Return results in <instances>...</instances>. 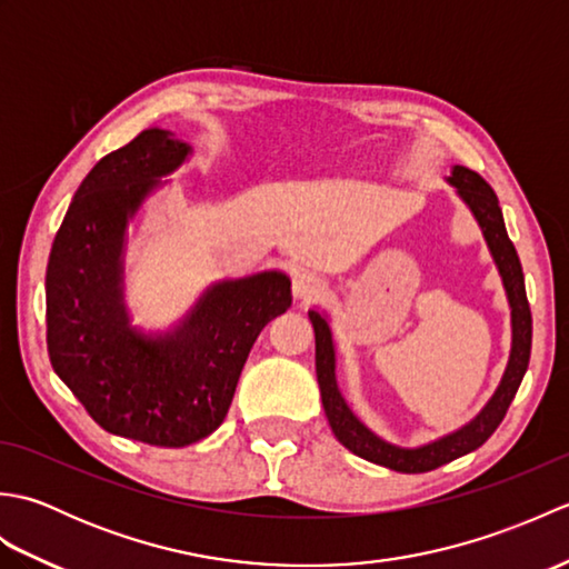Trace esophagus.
I'll return each instance as SVG.
<instances>
[{
    "label": "esophagus",
    "instance_id": "obj_1",
    "mask_svg": "<svg viewBox=\"0 0 569 569\" xmlns=\"http://www.w3.org/2000/svg\"><path fill=\"white\" fill-rule=\"evenodd\" d=\"M322 291H325V283L316 273L300 271L293 276V296L298 300H303V303H308V300H312V298H318Z\"/></svg>",
    "mask_w": 569,
    "mask_h": 569
}]
</instances>
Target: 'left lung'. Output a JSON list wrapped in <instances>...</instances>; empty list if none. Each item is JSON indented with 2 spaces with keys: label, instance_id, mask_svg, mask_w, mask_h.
<instances>
[{
  "label": "left lung",
  "instance_id": "obj_1",
  "mask_svg": "<svg viewBox=\"0 0 569 569\" xmlns=\"http://www.w3.org/2000/svg\"><path fill=\"white\" fill-rule=\"evenodd\" d=\"M459 200H462L469 212L475 214V220L481 229V234L487 239V247L497 263L506 298H509L511 308V355L509 365L501 377V383L497 391L487 401V406L471 418L467 426L459 430L442 435V438L432 440L420 447H398L393 442H386L377 432L369 430L361 422L355 410L347 406L345 396L337 386V357H335V342L328 316L320 310H310L308 318L316 328V371L322 396L325 416L330 420V428L335 438L340 440L349 452L357 457H365L373 465L389 467L393 471H403V475H420V471L438 469L452 459L462 457L477 447L485 445L491 432L499 428L506 410H509L518 386L523 381V373L528 369L530 359V340H533V320H530V308L526 298V283H523V269L518 261L516 247L511 244L509 234H506L503 214L499 208L497 192L491 190L485 178L469 171L465 166H455L452 176L447 178Z\"/></svg>",
  "mask_w": 569,
  "mask_h": 569
}]
</instances>
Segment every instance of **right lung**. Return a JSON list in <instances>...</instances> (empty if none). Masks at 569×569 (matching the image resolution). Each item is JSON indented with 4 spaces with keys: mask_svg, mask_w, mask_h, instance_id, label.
<instances>
[{
    "mask_svg": "<svg viewBox=\"0 0 569 569\" xmlns=\"http://www.w3.org/2000/svg\"><path fill=\"white\" fill-rule=\"evenodd\" d=\"M190 153L166 129L107 153L72 196L46 269V340L60 381L107 432L159 447L222 426L251 345L291 308V278L261 271L208 286L171 330L131 325L129 222Z\"/></svg>",
    "mask_w": 569,
    "mask_h": 569,
    "instance_id": "obj_1",
    "label": "right lung"
}]
</instances>
